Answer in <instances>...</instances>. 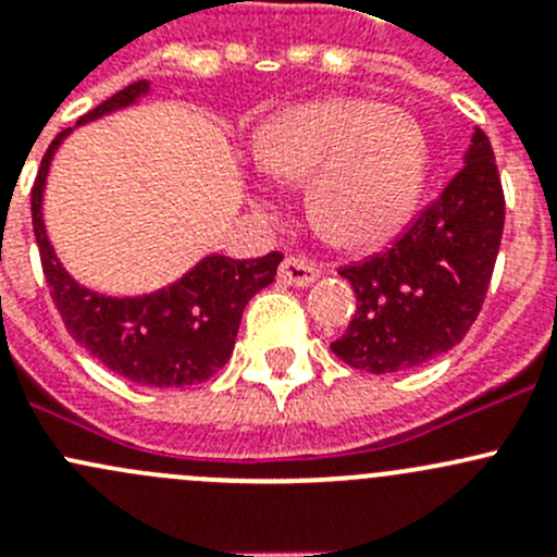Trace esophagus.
<instances>
[{
	"mask_svg": "<svg viewBox=\"0 0 557 557\" xmlns=\"http://www.w3.org/2000/svg\"><path fill=\"white\" fill-rule=\"evenodd\" d=\"M277 274L283 283L296 285V288H307V285H312L314 280L320 277L318 269H314L310 261H305V258H285V261L280 263Z\"/></svg>",
	"mask_w": 557,
	"mask_h": 557,
	"instance_id": "obj_1",
	"label": "esophagus"
}]
</instances>
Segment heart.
<instances>
[{
  "label": "heart",
  "instance_id": "heart-1",
  "mask_svg": "<svg viewBox=\"0 0 557 557\" xmlns=\"http://www.w3.org/2000/svg\"><path fill=\"white\" fill-rule=\"evenodd\" d=\"M269 177L307 188L314 232L339 250L385 247L414 215L429 139L409 112L367 97H325L277 112L256 139Z\"/></svg>",
  "mask_w": 557,
  "mask_h": 557
}]
</instances>
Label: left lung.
<instances>
[{
	"label": "left lung",
	"mask_w": 557,
	"mask_h": 557,
	"mask_svg": "<svg viewBox=\"0 0 557 557\" xmlns=\"http://www.w3.org/2000/svg\"><path fill=\"white\" fill-rule=\"evenodd\" d=\"M504 232V190L491 139L471 132L463 170L383 256L342 269L356 318L331 342L352 369L393 374L453 350L485 301Z\"/></svg>",
	"instance_id": "left-lung-1"
}]
</instances>
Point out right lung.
Listing matches in <instances>:
<instances>
[{
  "label": "right lung",
  "mask_w": 557,
  "mask_h": 557,
  "mask_svg": "<svg viewBox=\"0 0 557 557\" xmlns=\"http://www.w3.org/2000/svg\"><path fill=\"white\" fill-rule=\"evenodd\" d=\"M150 94V81H139L112 94L77 121H99L126 110ZM72 134L61 132L50 143L32 188V223L42 258V272L66 331L110 372L150 387H185L210 380L228 361L247 301L274 283L280 252L252 261L205 256L183 277L153 294L107 296L77 283L55 256L42 221V196L50 161Z\"/></svg>",
  "instance_id": "1"
}]
</instances>
